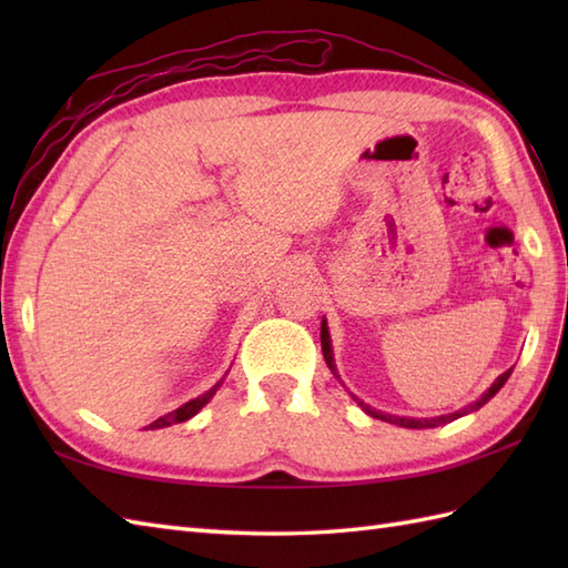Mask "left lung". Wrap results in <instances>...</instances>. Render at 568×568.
Masks as SVG:
<instances>
[{"label": "left lung", "instance_id": "8db88e82", "mask_svg": "<svg viewBox=\"0 0 568 568\" xmlns=\"http://www.w3.org/2000/svg\"><path fill=\"white\" fill-rule=\"evenodd\" d=\"M322 354H324V361H327V366L334 371V358H332V346H329V329H327V322H322ZM510 373H513V368L510 371H505L503 376H498V381L490 385V388L480 395V400H476L474 405H468V407H464V409H458V413H454V415H442V417H432V419H407V417H393V415H383V413H376V409H371L368 405H364L361 403V407L366 409V413L371 415V417H378V419H385V422H390V425H400V427H409V429H427V427H437V425H446V422H452V419H456V417H462V415H466V413H470V409H478L480 405H486L493 395H496L503 385H505V381L510 378ZM334 376H336V371H334Z\"/></svg>", "mask_w": 568, "mask_h": 568}]
</instances>
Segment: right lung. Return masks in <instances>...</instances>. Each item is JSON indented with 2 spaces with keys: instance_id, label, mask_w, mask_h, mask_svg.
Returning <instances> with one entry per match:
<instances>
[{
  "instance_id": "1",
  "label": "right lung",
  "mask_w": 568,
  "mask_h": 568,
  "mask_svg": "<svg viewBox=\"0 0 568 568\" xmlns=\"http://www.w3.org/2000/svg\"><path fill=\"white\" fill-rule=\"evenodd\" d=\"M222 385V381L214 385V388H210L207 393H202L200 397H195V400H190V403H185V405H180L178 409H173V413H168V415H163V417H159L155 422H151L149 425V429H161V427H171V425H178V422H185V419H190V417H195L200 409L207 405L210 400H212V395L216 393V388H220Z\"/></svg>"
}]
</instances>
